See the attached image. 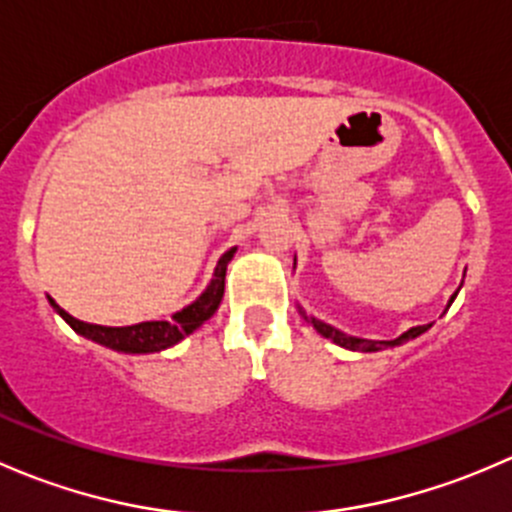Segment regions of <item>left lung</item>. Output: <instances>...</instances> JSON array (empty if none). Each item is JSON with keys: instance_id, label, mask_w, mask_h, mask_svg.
I'll list each match as a JSON object with an SVG mask.
<instances>
[{"instance_id": "1", "label": "left lung", "mask_w": 512, "mask_h": 512, "mask_svg": "<svg viewBox=\"0 0 512 512\" xmlns=\"http://www.w3.org/2000/svg\"><path fill=\"white\" fill-rule=\"evenodd\" d=\"M456 294H453V297H451V302H453V299H456ZM451 302H448V307H451ZM309 324H312V327L317 329V332L322 334V337L332 339L334 344H339V347H344V349H354V352H379V349H384V347H396V344H404V342H409V339H416L418 334H423L428 327H431V324H423V327H411L409 332H404L399 339H394V342H374V339L349 337V334L339 332V329L329 327V324L319 322V319H314V317H309Z\"/></svg>"}]
</instances>
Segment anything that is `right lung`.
<instances>
[{"label":"right lung","mask_w":512,"mask_h":512,"mask_svg":"<svg viewBox=\"0 0 512 512\" xmlns=\"http://www.w3.org/2000/svg\"><path fill=\"white\" fill-rule=\"evenodd\" d=\"M232 255H235V247L227 250L218 260V267H215V275L213 280H210L208 289H205L193 304H188L185 309L175 312L173 317H170V322H165L163 319V322H141V324H133V327H101V324H89L71 317V314L66 312V309H61L54 299L51 297L49 299L56 307V312L71 324L74 332L94 339V342L103 344V347H111L116 349V352H126V354L160 352V349H168L173 347V344H178L180 339L193 334L200 324L208 322V319L213 317L215 309L220 307V299H223L227 262L232 260Z\"/></svg>","instance_id":"1"}]
</instances>
